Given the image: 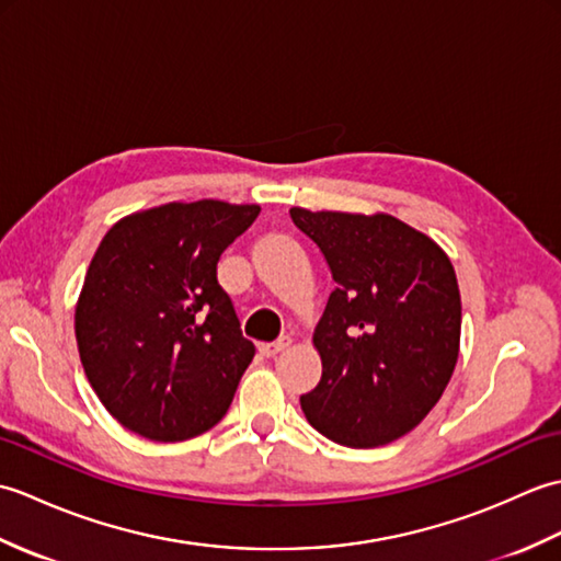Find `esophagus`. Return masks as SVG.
<instances>
[{
  "label": "esophagus",
  "instance_id": "34e87169",
  "mask_svg": "<svg viewBox=\"0 0 561 561\" xmlns=\"http://www.w3.org/2000/svg\"><path fill=\"white\" fill-rule=\"evenodd\" d=\"M289 344H291V340H289V337H282V340H277V342H267V344H260V347H257V352H260L262 356H267V359H270V356H277L279 352H284V350H287V347H289Z\"/></svg>",
  "mask_w": 561,
  "mask_h": 561
}]
</instances>
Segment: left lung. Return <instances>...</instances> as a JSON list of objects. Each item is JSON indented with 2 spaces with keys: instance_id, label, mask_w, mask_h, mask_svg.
Returning a JSON list of instances; mask_svg holds the SVG:
<instances>
[{
  "instance_id": "1",
  "label": "left lung",
  "mask_w": 561,
  "mask_h": 561,
  "mask_svg": "<svg viewBox=\"0 0 561 561\" xmlns=\"http://www.w3.org/2000/svg\"><path fill=\"white\" fill-rule=\"evenodd\" d=\"M289 214L337 284L313 335L323 376L301 410L340 446L390 444L424 420L456 368V272L432 238L390 214Z\"/></svg>"
}]
</instances>
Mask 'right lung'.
Masks as SVG:
<instances>
[{
    "mask_svg": "<svg viewBox=\"0 0 561 561\" xmlns=\"http://www.w3.org/2000/svg\"><path fill=\"white\" fill-rule=\"evenodd\" d=\"M257 205L171 202L117 221L77 304L79 356L117 422L151 440H185L229 410L255 347L217 282V262Z\"/></svg>",
    "mask_w": 561,
    "mask_h": 561,
    "instance_id": "add662e5",
    "label": "right lung"
}]
</instances>
